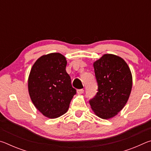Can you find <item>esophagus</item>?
Here are the masks:
<instances>
[{
  "instance_id": "1",
  "label": "esophagus",
  "mask_w": 151,
  "mask_h": 151,
  "mask_svg": "<svg viewBox=\"0 0 151 151\" xmlns=\"http://www.w3.org/2000/svg\"><path fill=\"white\" fill-rule=\"evenodd\" d=\"M84 93V89H78L77 90V93L78 94H81Z\"/></svg>"
}]
</instances>
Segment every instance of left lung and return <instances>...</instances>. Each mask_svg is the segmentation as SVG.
<instances>
[{
  "label": "left lung",
  "mask_w": 151,
  "mask_h": 151,
  "mask_svg": "<svg viewBox=\"0 0 151 151\" xmlns=\"http://www.w3.org/2000/svg\"><path fill=\"white\" fill-rule=\"evenodd\" d=\"M98 92L89 101L96 115L103 119L116 116L131 94L132 78L127 63L118 56L105 54L93 64Z\"/></svg>",
  "instance_id": "8db88e82"
}]
</instances>
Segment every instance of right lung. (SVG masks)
Here are the masks:
<instances>
[{
	"mask_svg": "<svg viewBox=\"0 0 151 151\" xmlns=\"http://www.w3.org/2000/svg\"><path fill=\"white\" fill-rule=\"evenodd\" d=\"M66 58L60 53L43 55L35 63L28 80L32 103L43 115L55 119L66 113L76 93L66 71Z\"/></svg>",
	"mask_w": 151,
	"mask_h": 151,
	"instance_id": "right-lung-1",
	"label": "right lung"
}]
</instances>
